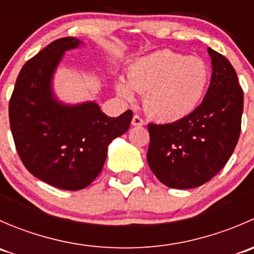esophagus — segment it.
I'll return each instance as SVG.
<instances>
[{
  "label": "esophagus",
  "mask_w": 254,
  "mask_h": 254,
  "mask_svg": "<svg viewBox=\"0 0 254 254\" xmlns=\"http://www.w3.org/2000/svg\"><path fill=\"white\" fill-rule=\"evenodd\" d=\"M131 124L134 125V127H142L143 125L142 118L139 117V115H134V117H132V120H131Z\"/></svg>",
  "instance_id": "1"
}]
</instances>
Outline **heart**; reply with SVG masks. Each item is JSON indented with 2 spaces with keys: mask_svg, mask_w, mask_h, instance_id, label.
Listing matches in <instances>:
<instances>
[{
  "mask_svg": "<svg viewBox=\"0 0 254 254\" xmlns=\"http://www.w3.org/2000/svg\"><path fill=\"white\" fill-rule=\"evenodd\" d=\"M127 83L119 79V96L132 99V90L143 93V109L152 119L176 123L198 108L209 86L205 61L163 49L136 59L127 71Z\"/></svg>",
  "mask_w": 254,
  "mask_h": 254,
  "instance_id": "b5f03b06",
  "label": "heart"
}]
</instances>
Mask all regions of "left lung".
I'll use <instances>...</instances> for the list:
<instances>
[{
    "mask_svg": "<svg viewBox=\"0 0 254 254\" xmlns=\"http://www.w3.org/2000/svg\"><path fill=\"white\" fill-rule=\"evenodd\" d=\"M210 86L200 106L176 123L148 124L147 162L165 186L190 189L206 183L231 157L241 132L243 91L225 56L207 48Z\"/></svg>",
    "mask_w": 254,
    "mask_h": 254,
    "instance_id": "left-lung-1",
    "label": "left lung"
}]
</instances>
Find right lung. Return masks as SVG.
Listing matches in <instances>:
<instances>
[{
  "label": "right lung",
  "instance_id": "add662e5",
  "mask_svg": "<svg viewBox=\"0 0 254 254\" xmlns=\"http://www.w3.org/2000/svg\"><path fill=\"white\" fill-rule=\"evenodd\" d=\"M82 44L61 38L28 60L9 99V124L23 165L40 181L65 190H79L98 177L108 145L127 131L132 112L111 118L94 102L63 104L51 89L64 53Z\"/></svg>",
  "mask_w": 254,
  "mask_h": 254
}]
</instances>
